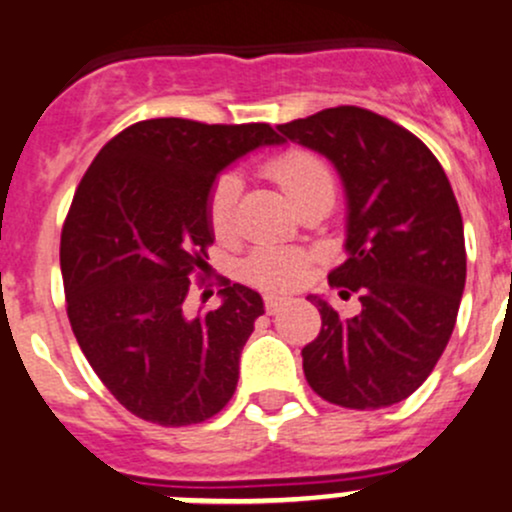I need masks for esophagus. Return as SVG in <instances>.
<instances>
[{"instance_id": "obj_1", "label": "esophagus", "mask_w": 512, "mask_h": 512, "mask_svg": "<svg viewBox=\"0 0 512 512\" xmlns=\"http://www.w3.org/2000/svg\"><path fill=\"white\" fill-rule=\"evenodd\" d=\"M263 303H266V313H276V311H281L283 306H286V298L268 293V296L263 298Z\"/></svg>"}]
</instances>
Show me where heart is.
<instances>
[{
    "label": "heart",
    "instance_id": "1",
    "mask_svg": "<svg viewBox=\"0 0 512 512\" xmlns=\"http://www.w3.org/2000/svg\"><path fill=\"white\" fill-rule=\"evenodd\" d=\"M263 174L283 191L288 201L303 211L313 204L331 206L336 179L326 161L308 149H286L263 164ZM241 181L236 174H221L209 194V224L219 239H229L236 229V204ZM308 258L291 249L263 246L244 261V276L266 291H293L306 281Z\"/></svg>",
    "mask_w": 512,
    "mask_h": 512
}]
</instances>
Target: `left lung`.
<instances>
[{"mask_svg": "<svg viewBox=\"0 0 512 512\" xmlns=\"http://www.w3.org/2000/svg\"><path fill=\"white\" fill-rule=\"evenodd\" d=\"M318 151L346 189V261L328 273L361 311L341 318L321 296V333L301 351L323 401L356 411L401 403L423 386L453 333L465 288L463 219L443 166L418 136L361 106L278 126Z\"/></svg>", "mask_w": 512, "mask_h": 512, "instance_id": "left-lung-1", "label": "left lung"}]
</instances>
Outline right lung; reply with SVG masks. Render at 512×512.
<instances>
[{
  "mask_svg": "<svg viewBox=\"0 0 512 512\" xmlns=\"http://www.w3.org/2000/svg\"><path fill=\"white\" fill-rule=\"evenodd\" d=\"M278 144L268 124L169 116L116 134L86 169L59 249L69 323L96 376L136 418L191 426L234 396L263 298L226 281L216 311L189 316L186 296L191 273L209 266L216 176Z\"/></svg>",
  "mask_w": 512,
  "mask_h": 512,
  "instance_id": "1",
  "label": "right lung"
}]
</instances>
